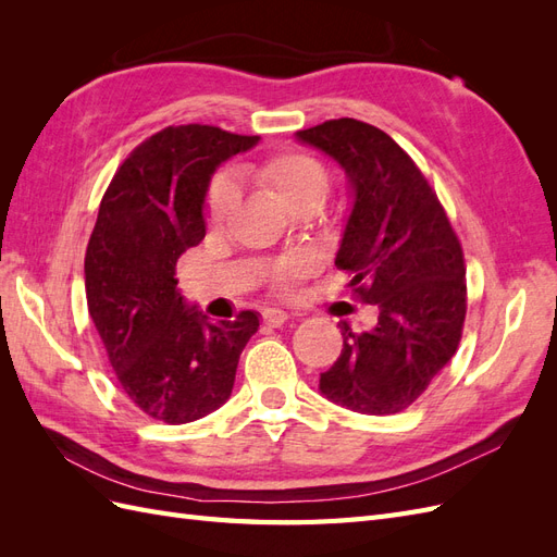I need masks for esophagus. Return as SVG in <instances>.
<instances>
[{"mask_svg": "<svg viewBox=\"0 0 557 557\" xmlns=\"http://www.w3.org/2000/svg\"><path fill=\"white\" fill-rule=\"evenodd\" d=\"M285 320H288V313L281 309H264L262 311V323L269 327H281Z\"/></svg>", "mask_w": 557, "mask_h": 557, "instance_id": "34e87169", "label": "esophagus"}]
</instances>
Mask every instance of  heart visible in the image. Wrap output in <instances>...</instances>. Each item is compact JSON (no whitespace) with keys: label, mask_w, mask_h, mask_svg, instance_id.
I'll list each match as a JSON object with an SVG mask.
<instances>
[{"label":"heart","mask_w":557,"mask_h":557,"mask_svg":"<svg viewBox=\"0 0 557 557\" xmlns=\"http://www.w3.org/2000/svg\"><path fill=\"white\" fill-rule=\"evenodd\" d=\"M246 176L256 181L262 188L272 190L285 207L293 211L318 209L330 193V174L325 164L318 158L301 153V150H285L267 160L246 166ZM234 209H237V190L227 178L213 181L207 199V218L211 225L227 223ZM315 269V258L307 250L293 252L274 264L272 276L278 283L307 276Z\"/></svg>","instance_id":"b5f03b06"}]
</instances>
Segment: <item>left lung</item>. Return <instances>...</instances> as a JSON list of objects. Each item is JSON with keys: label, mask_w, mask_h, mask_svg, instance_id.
Here are the masks:
<instances>
[{"label": "left lung", "mask_w": 557, "mask_h": 557, "mask_svg": "<svg viewBox=\"0 0 557 557\" xmlns=\"http://www.w3.org/2000/svg\"><path fill=\"white\" fill-rule=\"evenodd\" d=\"M295 137L346 174L350 213L334 262L379 309L362 332L344 320L342 356L318 387L356 413H399L458 350L467 313L460 242L425 176L383 129L339 117Z\"/></svg>", "instance_id": "1"}]
</instances>
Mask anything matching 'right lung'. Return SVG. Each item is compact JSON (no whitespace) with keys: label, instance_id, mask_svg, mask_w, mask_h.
Returning a JSON list of instances; mask_svg holds the SVG:
<instances>
[{"label":"right lung","instance_id":"right-lung-1","mask_svg":"<svg viewBox=\"0 0 557 557\" xmlns=\"http://www.w3.org/2000/svg\"><path fill=\"white\" fill-rule=\"evenodd\" d=\"M211 125L166 127L134 148L99 205L86 297L123 393L156 420L193 423L230 399L260 313L211 323L176 288V262L207 234L205 199L225 160L258 146Z\"/></svg>","mask_w":557,"mask_h":557}]
</instances>
